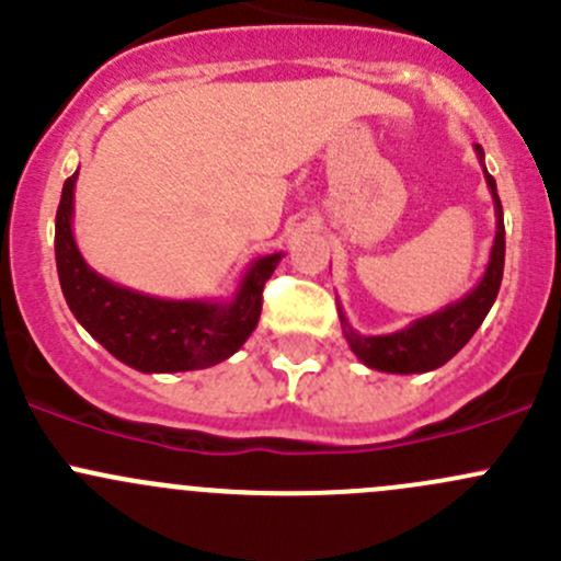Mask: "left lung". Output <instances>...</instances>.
<instances>
[{
  "label": "left lung",
  "mask_w": 561,
  "mask_h": 561,
  "mask_svg": "<svg viewBox=\"0 0 561 561\" xmlns=\"http://www.w3.org/2000/svg\"><path fill=\"white\" fill-rule=\"evenodd\" d=\"M474 151H478V160L483 165V149L474 144ZM483 175L491 190V197H494L496 236L489 254V265H485L480 282L467 296L448 304L439 312L417 317V320H412L401 331L380 333V336H366V333L355 331L347 322V317H344L342 307H339L344 339H347L350 350H353L355 358L364 366L388 371V375H421V371L439 369L472 339V333L485 320L489 309L494 307L496 293H500L502 285V271H505V217H502V203L500 195H496V181L494 175L485 171V165Z\"/></svg>",
  "instance_id": "obj_1"
}]
</instances>
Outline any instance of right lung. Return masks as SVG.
Here are the masks:
<instances>
[{
  "label": "right lung",
  "mask_w": 561,
  "mask_h": 561,
  "mask_svg": "<svg viewBox=\"0 0 561 561\" xmlns=\"http://www.w3.org/2000/svg\"><path fill=\"white\" fill-rule=\"evenodd\" d=\"M78 171L61 186L56 208V271L76 320L122 364L144 375L195 371L239 353L257 328L263 287L282 252L252 260L233 298H157L105 279L83 260L72 236Z\"/></svg>",
  "instance_id": "1"
}]
</instances>
